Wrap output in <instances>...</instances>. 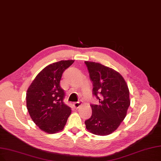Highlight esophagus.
<instances>
[{
    "mask_svg": "<svg viewBox=\"0 0 161 161\" xmlns=\"http://www.w3.org/2000/svg\"><path fill=\"white\" fill-rule=\"evenodd\" d=\"M80 106H81V102H75L73 104V107L75 109H78Z\"/></svg>",
    "mask_w": 161,
    "mask_h": 161,
    "instance_id": "1",
    "label": "esophagus"
}]
</instances>
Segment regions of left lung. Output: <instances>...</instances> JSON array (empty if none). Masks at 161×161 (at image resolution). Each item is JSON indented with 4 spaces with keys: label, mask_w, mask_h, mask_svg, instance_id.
Returning <instances> with one entry per match:
<instances>
[{
    "label": "left lung",
    "mask_w": 161,
    "mask_h": 161,
    "mask_svg": "<svg viewBox=\"0 0 161 161\" xmlns=\"http://www.w3.org/2000/svg\"><path fill=\"white\" fill-rule=\"evenodd\" d=\"M93 84V94L100 105H91L92 114L85 121L86 130L97 136H108L118 129L130 106L127 83L114 69L99 63L85 61Z\"/></svg>",
    "instance_id": "left-lung-1"
}]
</instances>
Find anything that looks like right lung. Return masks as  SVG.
I'll return each instance as SVG.
<instances>
[{"instance_id": "1", "label": "right lung", "mask_w": 161, "mask_h": 161, "mask_svg": "<svg viewBox=\"0 0 161 161\" xmlns=\"http://www.w3.org/2000/svg\"><path fill=\"white\" fill-rule=\"evenodd\" d=\"M74 60L60 61L47 65L37 74L26 92V106L31 119L41 130L56 133L63 130L71 114L64 104L60 80Z\"/></svg>"}]
</instances>
